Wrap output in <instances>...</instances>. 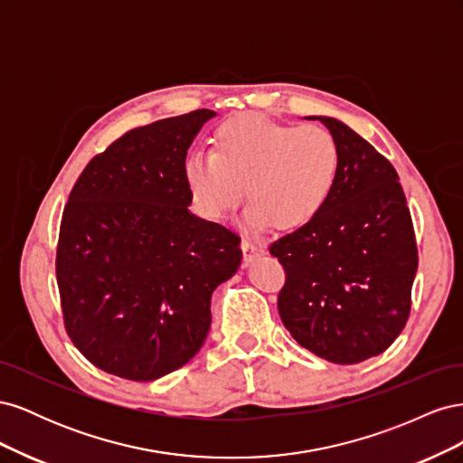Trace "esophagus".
<instances>
[{
  "label": "esophagus",
  "instance_id": "obj_1",
  "mask_svg": "<svg viewBox=\"0 0 463 463\" xmlns=\"http://www.w3.org/2000/svg\"><path fill=\"white\" fill-rule=\"evenodd\" d=\"M241 249H243L245 260H253V259H257V257H260L264 253V247L260 243L250 241V240H243L241 241Z\"/></svg>",
  "mask_w": 463,
  "mask_h": 463
}]
</instances>
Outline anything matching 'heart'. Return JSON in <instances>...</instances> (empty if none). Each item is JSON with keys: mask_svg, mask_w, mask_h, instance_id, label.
<instances>
[{"mask_svg": "<svg viewBox=\"0 0 463 463\" xmlns=\"http://www.w3.org/2000/svg\"><path fill=\"white\" fill-rule=\"evenodd\" d=\"M342 152L318 125H291L264 116L223 121L210 154H193L185 179L206 218H223L245 197L247 220L264 228H299L326 206L340 175Z\"/></svg>", "mask_w": 463, "mask_h": 463, "instance_id": "b5f03b06", "label": "heart"}]
</instances>
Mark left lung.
Returning a JSON list of instances; mask_svg holds the SVG:
<instances>
[{"label": "left lung", "instance_id": "obj_1", "mask_svg": "<svg viewBox=\"0 0 463 463\" xmlns=\"http://www.w3.org/2000/svg\"><path fill=\"white\" fill-rule=\"evenodd\" d=\"M342 165L320 214L270 245L286 272L278 313L301 347L354 365L390 347L411 311L413 222L400 177L381 152L334 118H318Z\"/></svg>", "mask_w": 463, "mask_h": 463}]
</instances>
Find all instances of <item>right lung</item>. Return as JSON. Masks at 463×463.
Returning a JSON list of instances; mask_svg holds the SVG:
<instances>
[{
    "mask_svg": "<svg viewBox=\"0 0 463 463\" xmlns=\"http://www.w3.org/2000/svg\"><path fill=\"white\" fill-rule=\"evenodd\" d=\"M213 109L131 129L87 164L63 208L55 278L69 338L94 367L156 381L206 340L210 296L241 237L189 213L185 158Z\"/></svg>",
    "mask_w": 463,
    "mask_h": 463,
    "instance_id": "1",
    "label": "right lung"
}]
</instances>
